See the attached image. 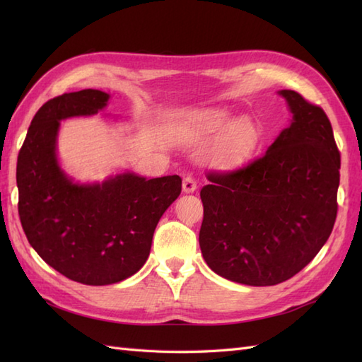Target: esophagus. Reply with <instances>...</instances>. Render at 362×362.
<instances>
[{
  "mask_svg": "<svg viewBox=\"0 0 362 362\" xmlns=\"http://www.w3.org/2000/svg\"><path fill=\"white\" fill-rule=\"evenodd\" d=\"M183 193H193L197 188V182L194 180V177L187 175L185 179H183Z\"/></svg>",
  "mask_w": 362,
  "mask_h": 362,
  "instance_id": "34e87169",
  "label": "esophagus"
}]
</instances>
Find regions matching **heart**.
Masks as SVG:
<instances>
[{
	"instance_id": "1",
	"label": "heart",
	"mask_w": 362,
	"mask_h": 362,
	"mask_svg": "<svg viewBox=\"0 0 362 362\" xmlns=\"http://www.w3.org/2000/svg\"><path fill=\"white\" fill-rule=\"evenodd\" d=\"M228 121V113L213 110L204 113L183 127V136L188 140H202L211 135ZM258 141L257 126L247 118L236 119L221 130L210 148V161L221 168L240 165L250 157Z\"/></svg>"
}]
</instances>
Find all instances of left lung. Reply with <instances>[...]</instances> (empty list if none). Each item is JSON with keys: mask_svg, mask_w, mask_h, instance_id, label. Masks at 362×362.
Here are the masks:
<instances>
[{"mask_svg": "<svg viewBox=\"0 0 362 362\" xmlns=\"http://www.w3.org/2000/svg\"><path fill=\"white\" fill-rule=\"evenodd\" d=\"M292 113L263 156L210 173L201 189L199 244L213 272L249 286L289 280L317 255L337 214L341 153L332 122L297 91H279Z\"/></svg>", "mask_w": 362, "mask_h": 362, "instance_id": "obj_1", "label": "left lung"}]
</instances>
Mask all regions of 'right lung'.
Returning a JSON list of instances; mask_svg holds the SVG:
<instances>
[{
	"label": "right lung",
	"mask_w": 362,
	"mask_h": 362,
	"mask_svg": "<svg viewBox=\"0 0 362 362\" xmlns=\"http://www.w3.org/2000/svg\"><path fill=\"white\" fill-rule=\"evenodd\" d=\"M101 90L64 93L45 103L28 129L17 161L18 214L29 244L66 279L91 286L118 283L149 257L160 218L182 191L179 175L134 173L103 183H74L59 166L60 121L103 110Z\"/></svg>",
	"instance_id": "right-lung-1"
}]
</instances>
